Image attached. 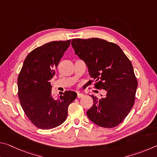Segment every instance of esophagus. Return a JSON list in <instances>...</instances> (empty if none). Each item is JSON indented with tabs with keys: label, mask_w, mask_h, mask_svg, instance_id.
<instances>
[{
	"label": "esophagus",
	"mask_w": 157,
	"mask_h": 157,
	"mask_svg": "<svg viewBox=\"0 0 157 157\" xmlns=\"http://www.w3.org/2000/svg\"><path fill=\"white\" fill-rule=\"evenodd\" d=\"M77 95H78V98H82L84 95L83 94H82V93H80V92H78V94H77Z\"/></svg>",
	"instance_id": "34e87169"
}]
</instances>
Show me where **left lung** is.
Instances as JSON below:
<instances>
[{"mask_svg":"<svg viewBox=\"0 0 157 157\" xmlns=\"http://www.w3.org/2000/svg\"><path fill=\"white\" fill-rule=\"evenodd\" d=\"M71 45L75 55L86 63L95 88L106 91L100 99L92 95L94 104L86 111L87 116L100 127L118 126L135 100L138 82L131 62L118 45L104 39H74Z\"/></svg>","mask_w":157,"mask_h":157,"instance_id":"left-lung-1","label":"left lung"}]
</instances>
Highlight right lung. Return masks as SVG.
Wrapping results in <instances>:
<instances>
[{
  "label": "right lung",
  "instance_id": "add662e5",
  "mask_svg": "<svg viewBox=\"0 0 157 157\" xmlns=\"http://www.w3.org/2000/svg\"><path fill=\"white\" fill-rule=\"evenodd\" d=\"M71 40L52 41L34 49L24 60L18 77V94L23 111L32 123L50 129L66 121L68 107L77 94L66 91L54 98L50 80Z\"/></svg>",
  "mask_w": 157,
  "mask_h": 157
}]
</instances>
